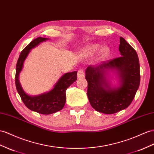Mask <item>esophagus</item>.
Instances as JSON below:
<instances>
[{
    "label": "esophagus",
    "instance_id": "34e87169",
    "mask_svg": "<svg viewBox=\"0 0 154 154\" xmlns=\"http://www.w3.org/2000/svg\"><path fill=\"white\" fill-rule=\"evenodd\" d=\"M84 77V72L82 69H79L77 72V77L79 79L82 78Z\"/></svg>",
    "mask_w": 154,
    "mask_h": 154
}]
</instances>
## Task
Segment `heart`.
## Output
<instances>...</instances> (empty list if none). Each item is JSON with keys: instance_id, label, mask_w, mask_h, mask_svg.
<instances>
[{"instance_id": "b5f03b06", "label": "heart", "mask_w": 154, "mask_h": 154, "mask_svg": "<svg viewBox=\"0 0 154 154\" xmlns=\"http://www.w3.org/2000/svg\"><path fill=\"white\" fill-rule=\"evenodd\" d=\"M99 45L97 44H92L88 45L84 50L83 54L86 56H92L96 53L98 48H99ZM109 53V49L107 47H103L100 49L99 53H98V58L100 59H103L107 57Z\"/></svg>"}]
</instances>
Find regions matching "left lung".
<instances>
[{
	"label": "left lung",
	"instance_id": "left-lung-1",
	"mask_svg": "<svg viewBox=\"0 0 154 154\" xmlns=\"http://www.w3.org/2000/svg\"><path fill=\"white\" fill-rule=\"evenodd\" d=\"M119 51L121 57L96 67L88 66L85 71L90 103L100 112L114 114L128 107L139 88L140 65L136 51L122 37ZM110 70H116L119 77L117 88H111L106 77Z\"/></svg>",
	"mask_w": 154,
	"mask_h": 154
}]
</instances>
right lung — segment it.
<instances>
[{
  "label": "right lung",
  "mask_w": 154,
  "mask_h": 154,
  "mask_svg": "<svg viewBox=\"0 0 154 154\" xmlns=\"http://www.w3.org/2000/svg\"><path fill=\"white\" fill-rule=\"evenodd\" d=\"M48 39V38L38 37L31 42L19 55L15 72V86L23 102L31 111L42 115H50L63 109L66 100V90L77 79L76 71L66 73L59 79L54 85V88L48 92L36 96H31L24 92L19 81V75L22 70L23 63L31 49L38 46L40 43Z\"/></svg>",
  "instance_id": "add662e5"
}]
</instances>
